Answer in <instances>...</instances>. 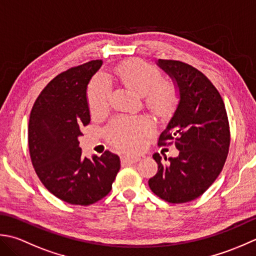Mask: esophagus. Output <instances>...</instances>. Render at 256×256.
<instances>
[{
	"label": "esophagus",
	"mask_w": 256,
	"mask_h": 256,
	"mask_svg": "<svg viewBox=\"0 0 256 256\" xmlns=\"http://www.w3.org/2000/svg\"><path fill=\"white\" fill-rule=\"evenodd\" d=\"M139 157H128V156H122V164H132L139 161Z\"/></svg>",
	"instance_id": "34e87169"
}]
</instances>
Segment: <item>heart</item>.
I'll return each instance as SVG.
<instances>
[{"mask_svg":"<svg viewBox=\"0 0 256 256\" xmlns=\"http://www.w3.org/2000/svg\"><path fill=\"white\" fill-rule=\"evenodd\" d=\"M117 80L139 95L146 97V102L158 114H170L178 102L176 87L162 82L161 72L148 62L134 60L114 67ZM112 95V82L109 77L99 72L88 86V104L92 114L104 112L108 108ZM152 132V122L144 117L119 118L109 127L108 134L118 148L126 151L138 150L144 134Z\"/></svg>","mask_w":256,"mask_h":256,"instance_id":"heart-1","label":"heart"}]
</instances>
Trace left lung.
I'll return each instance as SVG.
<instances>
[{
  "label": "left lung",
  "mask_w": 256,
  "mask_h": 256,
  "mask_svg": "<svg viewBox=\"0 0 256 256\" xmlns=\"http://www.w3.org/2000/svg\"><path fill=\"white\" fill-rule=\"evenodd\" d=\"M157 65L178 92L159 140H174L179 156L162 164L160 154H154L158 172L148 184L164 201L189 202L206 192L222 171L230 147L228 114L220 94L200 70L179 60H158Z\"/></svg>",
  "instance_id": "left-lung-1"
}]
</instances>
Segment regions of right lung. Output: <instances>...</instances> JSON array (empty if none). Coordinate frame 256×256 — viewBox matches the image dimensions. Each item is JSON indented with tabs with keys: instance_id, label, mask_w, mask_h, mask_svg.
Segmentation results:
<instances>
[{
	"instance_id": "add662e5",
	"label": "right lung",
	"mask_w": 256,
	"mask_h": 256,
	"mask_svg": "<svg viewBox=\"0 0 256 256\" xmlns=\"http://www.w3.org/2000/svg\"><path fill=\"white\" fill-rule=\"evenodd\" d=\"M102 60H92L57 75L36 99L28 122V148L36 174L50 194L70 204L102 199L120 169L110 151L82 156L78 137L90 122L87 87Z\"/></svg>"
}]
</instances>
